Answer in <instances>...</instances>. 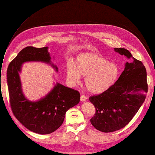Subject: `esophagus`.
<instances>
[{"label": "esophagus", "instance_id": "obj_1", "mask_svg": "<svg viewBox=\"0 0 155 155\" xmlns=\"http://www.w3.org/2000/svg\"><path fill=\"white\" fill-rule=\"evenodd\" d=\"M87 100V97L85 95H81L80 97V100L81 101H86Z\"/></svg>", "mask_w": 155, "mask_h": 155}]
</instances>
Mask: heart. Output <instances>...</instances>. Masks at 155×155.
I'll list each match as a JSON object with an SVG mask.
<instances>
[{
	"mask_svg": "<svg viewBox=\"0 0 155 155\" xmlns=\"http://www.w3.org/2000/svg\"><path fill=\"white\" fill-rule=\"evenodd\" d=\"M119 75V68L102 56L94 53L79 55L74 64L66 68L67 80L72 85L80 82L81 76L85 77V84L88 91L99 94L105 91L116 81Z\"/></svg>",
	"mask_w": 155,
	"mask_h": 155,
	"instance_id": "b5f03b06",
	"label": "heart"
}]
</instances>
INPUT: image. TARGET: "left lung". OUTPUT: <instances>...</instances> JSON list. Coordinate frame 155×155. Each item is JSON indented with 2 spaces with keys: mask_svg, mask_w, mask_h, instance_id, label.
<instances>
[{
  "mask_svg": "<svg viewBox=\"0 0 155 155\" xmlns=\"http://www.w3.org/2000/svg\"><path fill=\"white\" fill-rule=\"evenodd\" d=\"M114 51L128 59L116 83L89 100L96 108L91 119L94 127L104 133L120 130L127 125L142 106L148 91L146 69L142 62L125 48Z\"/></svg>",
  "mask_w": 155,
  "mask_h": 155,
  "instance_id": "8db88e82",
  "label": "left lung"
}]
</instances>
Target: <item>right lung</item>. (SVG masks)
Listing matches in <instances>:
<instances>
[{"label": "right lung", "mask_w": 155, "mask_h": 155, "mask_svg": "<svg viewBox=\"0 0 155 155\" xmlns=\"http://www.w3.org/2000/svg\"><path fill=\"white\" fill-rule=\"evenodd\" d=\"M48 47L37 48L27 46L12 61L7 70V82L11 109L15 118L26 128L40 134L54 132L63 123L67 111L79 104L78 91L57 83L45 97L30 101L22 93L18 72L23 63L41 61L50 64L56 71L58 67L51 63Z\"/></svg>", "instance_id": "obj_1"}]
</instances>
